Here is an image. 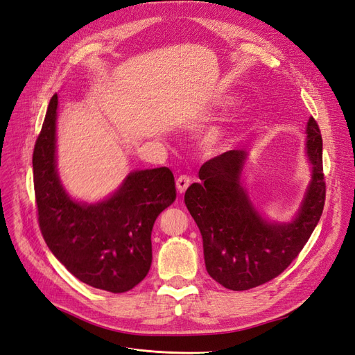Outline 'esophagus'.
<instances>
[{"label":"esophagus","mask_w":355,"mask_h":355,"mask_svg":"<svg viewBox=\"0 0 355 355\" xmlns=\"http://www.w3.org/2000/svg\"><path fill=\"white\" fill-rule=\"evenodd\" d=\"M190 184H191V180H190L189 175H180L177 178V190L180 193H184L189 189Z\"/></svg>","instance_id":"34e87169"}]
</instances>
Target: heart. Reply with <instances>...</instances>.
I'll return each instance as SVG.
<instances>
[{
  "instance_id": "heart-1",
  "label": "heart",
  "mask_w": 355,
  "mask_h": 355,
  "mask_svg": "<svg viewBox=\"0 0 355 355\" xmlns=\"http://www.w3.org/2000/svg\"><path fill=\"white\" fill-rule=\"evenodd\" d=\"M227 140H228V131L220 127H214L211 130H207L203 135L205 148L211 150H216L222 148L227 143Z\"/></svg>"
}]
</instances>
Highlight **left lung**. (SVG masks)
<instances>
[{"label": "left lung", "mask_w": 355, "mask_h": 355, "mask_svg": "<svg viewBox=\"0 0 355 355\" xmlns=\"http://www.w3.org/2000/svg\"><path fill=\"white\" fill-rule=\"evenodd\" d=\"M322 146L320 128L310 116L307 156L313 175L300 212L290 224H269L248 199L241 184L244 150H228L202 165V184H191L184 200L202 234L206 270L222 286L245 291L266 284L303 250L324 206Z\"/></svg>", "instance_id": "left-lung-1"}]
</instances>
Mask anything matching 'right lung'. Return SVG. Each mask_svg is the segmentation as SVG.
Here are the masks:
<instances>
[{
	"label": "right lung",
	"instance_id": "add662e5",
	"mask_svg": "<svg viewBox=\"0 0 355 355\" xmlns=\"http://www.w3.org/2000/svg\"><path fill=\"white\" fill-rule=\"evenodd\" d=\"M57 94L51 98L33 149V184L42 237L77 279L110 293H125L152 263L155 220L175 200L169 168L130 173L110 199L77 203L62 189L55 164Z\"/></svg>",
	"mask_w": 355,
	"mask_h": 355
}]
</instances>
